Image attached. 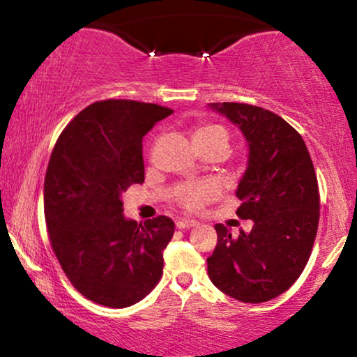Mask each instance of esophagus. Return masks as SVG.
<instances>
[{"label":"esophagus","instance_id":"1","mask_svg":"<svg viewBox=\"0 0 357 357\" xmlns=\"http://www.w3.org/2000/svg\"><path fill=\"white\" fill-rule=\"evenodd\" d=\"M175 226H177V229H190L198 226V222L195 221V219H178V221L175 222Z\"/></svg>","mask_w":357,"mask_h":357}]
</instances>
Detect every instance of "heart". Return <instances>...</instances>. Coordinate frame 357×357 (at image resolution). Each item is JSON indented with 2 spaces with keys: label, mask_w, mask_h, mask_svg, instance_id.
I'll return each instance as SVG.
<instances>
[{
  "label": "heart",
  "mask_w": 357,
  "mask_h": 357,
  "mask_svg": "<svg viewBox=\"0 0 357 357\" xmlns=\"http://www.w3.org/2000/svg\"><path fill=\"white\" fill-rule=\"evenodd\" d=\"M195 141L203 139H224L227 141V131L221 125H203L197 128L193 135ZM221 192L219 183L213 180H203V182H192L180 187L177 192V202L187 209H199L204 204L214 199Z\"/></svg>",
  "instance_id": "heart-1"
}]
</instances>
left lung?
Wrapping results in <instances>:
<instances>
[{"label":"left lung","instance_id":"8db88e82","mask_svg":"<svg viewBox=\"0 0 357 357\" xmlns=\"http://www.w3.org/2000/svg\"><path fill=\"white\" fill-rule=\"evenodd\" d=\"M231 120L248 144V162L237 187V216L252 219L250 232L234 237L216 224L218 245L208 275L224 294L241 302H266L294 284L309 261L320 218V195L302 136L261 107L209 104Z\"/></svg>","mask_w":357,"mask_h":357}]
</instances>
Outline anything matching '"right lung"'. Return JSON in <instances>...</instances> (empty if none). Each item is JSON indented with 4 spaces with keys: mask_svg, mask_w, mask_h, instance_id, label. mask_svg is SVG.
I'll return each instance as SVG.
<instances>
[{
    "mask_svg": "<svg viewBox=\"0 0 357 357\" xmlns=\"http://www.w3.org/2000/svg\"><path fill=\"white\" fill-rule=\"evenodd\" d=\"M170 114L136 100L94 102L53 148L43 185L48 236L68 280L96 304L133 305L162 276L174 221L126 219L121 193L144 182L143 136Z\"/></svg>",
    "mask_w": 357,
    "mask_h": 357,
    "instance_id": "obj_1",
    "label": "right lung"
}]
</instances>
